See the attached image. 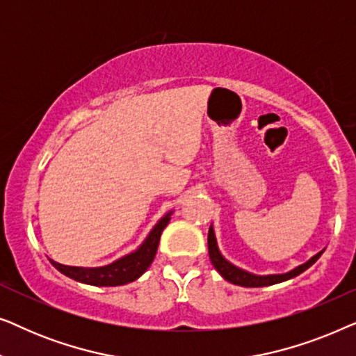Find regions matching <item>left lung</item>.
Segmentation results:
<instances>
[{
    "label": "left lung",
    "instance_id": "8db88e82",
    "mask_svg": "<svg viewBox=\"0 0 356 356\" xmlns=\"http://www.w3.org/2000/svg\"><path fill=\"white\" fill-rule=\"evenodd\" d=\"M207 245H209V257H211V262L216 267L218 274H220L223 279L230 282L233 285H240V286H267V285H274V284H280V282H285L289 279H293V277L300 275L301 272H305L306 269H309L311 266L314 264L316 261L319 259V256L323 254V251L318 252V254L311 257L308 262L301 264L296 267V269L286 272V274H279V275H252L250 272L241 270L230 264L225 257L220 254L217 248V241H216V235H213L212 227L209 228V236H207Z\"/></svg>",
    "mask_w": 356,
    "mask_h": 356
}]
</instances>
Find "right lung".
Here are the masks:
<instances>
[{
    "label": "right lung",
    "instance_id": "add662e5",
    "mask_svg": "<svg viewBox=\"0 0 356 356\" xmlns=\"http://www.w3.org/2000/svg\"><path fill=\"white\" fill-rule=\"evenodd\" d=\"M170 213L165 216L154 230L150 232L147 240L143 243V246L138 251L131 252L129 256L121 257V259L115 261L113 264L105 267H97V269H86V267H72V266H63L58 262L51 261V264L56 267L61 274L74 279L82 284H89L95 286H116L129 284L147 270V267L152 264L155 252H157L160 235H162L163 228L168 225Z\"/></svg>",
    "mask_w": 356,
    "mask_h": 356
}]
</instances>
